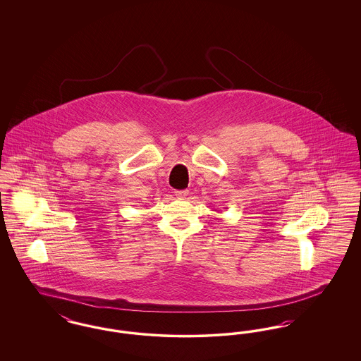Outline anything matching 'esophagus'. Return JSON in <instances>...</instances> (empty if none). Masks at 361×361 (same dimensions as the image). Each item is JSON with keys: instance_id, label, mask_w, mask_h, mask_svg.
Wrapping results in <instances>:
<instances>
[{"instance_id": "1", "label": "esophagus", "mask_w": 361, "mask_h": 361, "mask_svg": "<svg viewBox=\"0 0 361 361\" xmlns=\"http://www.w3.org/2000/svg\"><path fill=\"white\" fill-rule=\"evenodd\" d=\"M174 193H176V196H177V199H187V196H188L189 190L188 189H183V190H174Z\"/></svg>"}]
</instances>
